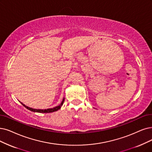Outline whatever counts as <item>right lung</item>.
<instances>
[{
    "label": "right lung",
    "mask_w": 152,
    "mask_h": 152,
    "mask_svg": "<svg viewBox=\"0 0 152 152\" xmlns=\"http://www.w3.org/2000/svg\"><path fill=\"white\" fill-rule=\"evenodd\" d=\"M64 100H65V98L63 99L62 102L60 103V104L57 107H55L53 108H47V109H35V108H30V107H28L27 106H26L25 104H22V102L21 104L23 106L25 107L26 108H27L28 110L32 111V112H38V113H51V112H56L58 110H59V109L61 108V107L62 106L64 102Z\"/></svg>",
    "instance_id": "add662e5"
}]
</instances>
